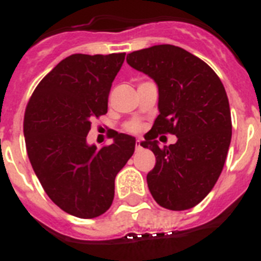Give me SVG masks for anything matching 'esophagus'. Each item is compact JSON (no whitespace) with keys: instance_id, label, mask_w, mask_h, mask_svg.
I'll return each mask as SVG.
<instances>
[{"instance_id":"34e87169","label":"esophagus","mask_w":261,"mask_h":261,"mask_svg":"<svg viewBox=\"0 0 261 261\" xmlns=\"http://www.w3.org/2000/svg\"><path fill=\"white\" fill-rule=\"evenodd\" d=\"M142 149V142H141V140H137V141H136V150H141Z\"/></svg>"}]
</instances>
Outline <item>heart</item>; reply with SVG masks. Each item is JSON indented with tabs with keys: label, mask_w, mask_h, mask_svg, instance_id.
<instances>
[{
	"label": "heart",
	"mask_w": 261,
	"mask_h": 261,
	"mask_svg": "<svg viewBox=\"0 0 261 261\" xmlns=\"http://www.w3.org/2000/svg\"><path fill=\"white\" fill-rule=\"evenodd\" d=\"M126 129H128L129 132H138L141 129V125L138 123H130L126 125Z\"/></svg>",
	"instance_id": "obj_1"
}]
</instances>
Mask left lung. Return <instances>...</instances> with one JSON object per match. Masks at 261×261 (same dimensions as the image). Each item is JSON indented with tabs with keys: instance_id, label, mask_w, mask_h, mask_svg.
Wrapping results in <instances>:
<instances>
[{
	"instance_id": "left-lung-1",
	"label": "left lung",
	"mask_w": 261,
	"mask_h": 261,
	"mask_svg": "<svg viewBox=\"0 0 261 261\" xmlns=\"http://www.w3.org/2000/svg\"><path fill=\"white\" fill-rule=\"evenodd\" d=\"M126 62L158 86L159 115L142 141L156 161L146 176L149 191L166 209L193 208L217 183L229 151L231 115L225 87L206 62L171 44L135 50ZM167 133L178 141L159 148L155 138Z\"/></svg>"
}]
</instances>
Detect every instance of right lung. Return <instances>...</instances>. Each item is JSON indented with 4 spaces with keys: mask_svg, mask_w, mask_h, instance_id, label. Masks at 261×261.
Returning <instances> with one entry per match:
<instances>
[{
    "mask_svg": "<svg viewBox=\"0 0 261 261\" xmlns=\"http://www.w3.org/2000/svg\"><path fill=\"white\" fill-rule=\"evenodd\" d=\"M125 53H75L40 81L24 112L23 132L32 168L55 204L78 218L110 209L115 177L135 153L136 140L114 133V144L87 145L91 120L107 114L108 94Z\"/></svg>",
    "mask_w": 261,
    "mask_h": 261,
    "instance_id": "obj_1",
    "label": "right lung"
}]
</instances>
